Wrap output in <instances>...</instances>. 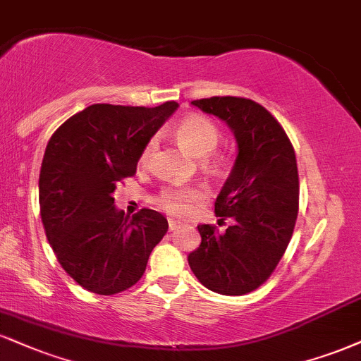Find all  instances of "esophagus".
I'll return each instance as SVG.
<instances>
[{
	"label": "esophagus",
	"instance_id": "esophagus-1",
	"mask_svg": "<svg viewBox=\"0 0 361 361\" xmlns=\"http://www.w3.org/2000/svg\"><path fill=\"white\" fill-rule=\"evenodd\" d=\"M178 227H180V224L175 222V220H169V230H176Z\"/></svg>",
	"mask_w": 361,
	"mask_h": 361
}]
</instances>
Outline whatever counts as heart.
Wrapping results in <instances>:
<instances>
[{"label": "heart", "mask_w": 361, "mask_h": 361, "mask_svg": "<svg viewBox=\"0 0 361 361\" xmlns=\"http://www.w3.org/2000/svg\"><path fill=\"white\" fill-rule=\"evenodd\" d=\"M175 134L178 141L183 145L193 156L203 158V161L210 163V153L215 149L220 141V129L214 121L205 116L190 114L183 117L176 124ZM156 146L154 139H147L139 153V166H146L149 163ZM205 193L200 186L195 185H168L159 190L154 197L156 207L173 216H186L193 210L198 202H202Z\"/></svg>", "instance_id": "1"}]
</instances>
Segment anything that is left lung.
I'll return each instance as SVG.
<instances>
[{"instance_id":"obj_1","label":"left lung","mask_w":361,"mask_h":361,"mask_svg":"<svg viewBox=\"0 0 361 361\" xmlns=\"http://www.w3.org/2000/svg\"><path fill=\"white\" fill-rule=\"evenodd\" d=\"M192 104L230 126L238 154L215 202L219 225L227 219L233 224L225 232L198 225L202 244L188 264L205 288L242 296L271 277L293 237L299 210L296 154L279 121L250 99L225 95Z\"/></svg>"}]
</instances>
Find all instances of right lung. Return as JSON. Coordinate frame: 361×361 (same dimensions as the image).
<instances>
[{"label":"right lung","mask_w":361,"mask_h":361,"mask_svg":"<svg viewBox=\"0 0 361 361\" xmlns=\"http://www.w3.org/2000/svg\"><path fill=\"white\" fill-rule=\"evenodd\" d=\"M176 107L92 104L47 145L38 181L43 228L63 271L90 293L133 288L168 232L159 212L142 208L129 219L116 210L112 193L136 173L142 146Z\"/></svg>","instance_id":"right-lung-1"}]
</instances>
